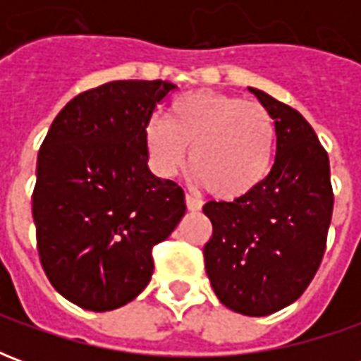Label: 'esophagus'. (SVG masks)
I'll use <instances>...</instances> for the list:
<instances>
[{
    "instance_id": "1",
    "label": "esophagus",
    "mask_w": 361,
    "mask_h": 361,
    "mask_svg": "<svg viewBox=\"0 0 361 361\" xmlns=\"http://www.w3.org/2000/svg\"><path fill=\"white\" fill-rule=\"evenodd\" d=\"M185 204H188V211H191V212L201 211V207H203V203H201V201H199V199L193 195H185Z\"/></svg>"
}]
</instances>
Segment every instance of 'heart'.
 I'll list each match as a JSON object with an SVG mask.
<instances>
[{
	"instance_id": "1",
	"label": "heart",
	"mask_w": 361,
	"mask_h": 361,
	"mask_svg": "<svg viewBox=\"0 0 361 361\" xmlns=\"http://www.w3.org/2000/svg\"><path fill=\"white\" fill-rule=\"evenodd\" d=\"M142 137L160 178L180 172L191 149L195 180L220 201H238L271 172L276 127L259 102L203 89L178 96L168 121L150 118Z\"/></svg>"
}]
</instances>
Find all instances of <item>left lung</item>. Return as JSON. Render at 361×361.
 Instances as JSON below:
<instances>
[{
	"instance_id": "obj_1",
	"label": "left lung",
	"mask_w": 361,
	"mask_h": 361,
	"mask_svg": "<svg viewBox=\"0 0 361 361\" xmlns=\"http://www.w3.org/2000/svg\"><path fill=\"white\" fill-rule=\"evenodd\" d=\"M276 127V157L267 180L238 201H209L212 222L204 269L228 310L265 317L294 303L325 253L333 216L326 150L302 114L251 89Z\"/></svg>"
}]
</instances>
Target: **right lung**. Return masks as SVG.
<instances>
[{
    "label": "right lung",
    "instance_id": "obj_1",
    "mask_svg": "<svg viewBox=\"0 0 361 361\" xmlns=\"http://www.w3.org/2000/svg\"><path fill=\"white\" fill-rule=\"evenodd\" d=\"M176 89L111 81L59 111L38 152L32 219L51 286L89 311L118 310L150 282L152 247L185 214L183 189L150 172L145 126Z\"/></svg>",
    "mask_w": 361,
    "mask_h": 361
}]
</instances>
